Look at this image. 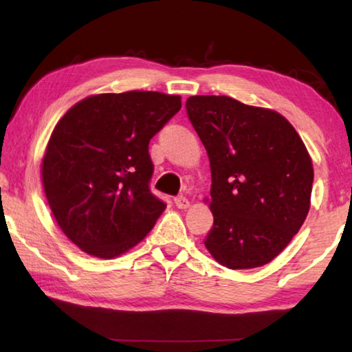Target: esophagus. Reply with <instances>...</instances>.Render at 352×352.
Masks as SVG:
<instances>
[{
	"instance_id": "1",
	"label": "esophagus",
	"mask_w": 352,
	"mask_h": 352,
	"mask_svg": "<svg viewBox=\"0 0 352 352\" xmlns=\"http://www.w3.org/2000/svg\"><path fill=\"white\" fill-rule=\"evenodd\" d=\"M177 208H180V210H186L189 208V200L186 197H183V195H178V197L174 199Z\"/></svg>"
}]
</instances>
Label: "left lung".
<instances>
[{
  "mask_svg": "<svg viewBox=\"0 0 352 352\" xmlns=\"http://www.w3.org/2000/svg\"><path fill=\"white\" fill-rule=\"evenodd\" d=\"M186 111L211 166L214 225L205 247L231 270L269 264L311 208L305 142L278 111L228 96H190Z\"/></svg>",
  "mask_w": 352,
  "mask_h": 352,
  "instance_id": "8db88e82",
  "label": "left lung"
}]
</instances>
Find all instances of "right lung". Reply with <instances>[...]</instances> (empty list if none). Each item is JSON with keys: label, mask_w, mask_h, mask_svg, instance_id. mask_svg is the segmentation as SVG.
<instances>
[{"label": "right lung", "mask_w": 352, "mask_h": 352, "mask_svg": "<svg viewBox=\"0 0 352 352\" xmlns=\"http://www.w3.org/2000/svg\"><path fill=\"white\" fill-rule=\"evenodd\" d=\"M180 109L174 94L104 93L82 99L57 122L41 182L58 226L82 252L116 258L153 228L166 204L148 188V141Z\"/></svg>", "instance_id": "add662e5"}]
</instances>
